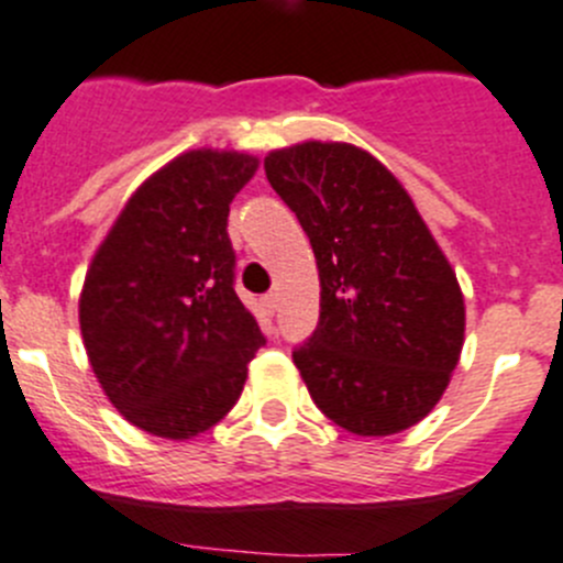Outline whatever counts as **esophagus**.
<instances>
[{"mask_svg":"<svg viewBox=\"0 0 563 563\" xmlns=\"http://www.w3.org/2000/svg\"><path fill=\"white\" fill-rule=\"evenodd\" d=\"M264 308H266V313H269V317H275V311H277V294H266V297H264Z\"/></svg>","mask_w":563,"mask_h":563,"instance_id":"esophagus-1","label":"esophagus"}]
</instances>
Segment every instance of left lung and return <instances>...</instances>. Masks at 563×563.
<instances>
[{
    "label": "left lung",
    "instance_id": "1",
    "mask_svg": "<svg viewBox=\"0 0 563 563\" xmlns=\"http://www.w3.org/2000/svg\"><path fill=\"white\" fill-rule=\"evenodd\" d=\"M317 255L319 328L294 353L311 400L355 435L422 422L448 391L464 291L411 194L372 152L302 141L264 157Z\"/></svg>",
    "mask_w": 563,
    "mask_h": 563
}]
</instances>
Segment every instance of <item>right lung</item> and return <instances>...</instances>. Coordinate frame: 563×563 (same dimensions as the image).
I'll return each mask as SVG.
<instances>
[{"mask_svg": "<svg viewBox=\"0 0 563 563\" xmlns=\"http://www.w3.org/2000/svg\"><path fill=\"white\" fill-rule=\"evenodd\" d=\"M239 150H188L152 172L93 252L80 333L104 397L133 428L186 441L239 402L264 344L233 288L228 213L255 177Z\"/></svg>", "mask_w": 563, "mask_h": 563, "instance_id": "obj_1", "label": "right lung"}]
</instances>
